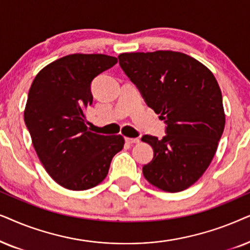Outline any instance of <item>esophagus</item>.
<instances>
[{
    "label": "esophagus",
    "mask_w": 250,
    "mask_h": 250,
    "mask_svg": "<svg viewBox=\"0 0 250 250\" xmlns=\"http://www.w3.org/2000/svg\"><path fill=\"white\" fill-rule=\"evenodd\" d=\"M125 142L128 144H135V143H139V138H130V137H125Z\"/></svg>",
    "instance_id": "1"
}]
</instances>
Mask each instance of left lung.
I'll list each match as a JSON object with an SVG mask.
<instances>
[{
  "label": "left lung",
  "instance_id": "8db88e82",
  "mask_svg": "<svg viewBox=\"0 0 250 250\" xmlns=\"http://www.w3.org/2000/svg\"><path fill=\"white\" fill-rule=\"evenodd\" d=\"M118 58L148 107L167 123L162 139L142 137L154 151L143 175L162 191L186 189L207 170L224 131L222 92L214 74L197 59L170 50L125 52Z\"/></svg>",
  "mask_w": 250,
  "mask_h": 250
}]
</instances>
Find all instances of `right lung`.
<instances>
[{"label":"right lung","mask_w":250,"mask_h":250,"mask_svg":"<svg viewBox=\"0 0 250 250\" xmlns=\"http://www.w3.org/2000/svg\"><path fill=\"white\" fill-rule=\"evenodd\" d=\"M118 62L102 53H73L46 65L28 92L24 120L46 172L62 188H95L125 145L121 135L88 130L84 109L92 104L91 81Z\"/></svg>","instance_id":"right-lung-1"}]
</instances>
